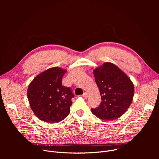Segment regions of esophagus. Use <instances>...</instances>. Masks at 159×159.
Here are the masks:
<instances>
[{
    "label": "esophagus",
    "mask_w": 159,
    "mask_h": 159,
    "mask_svg": "<svg viewBox=\"0 0 159 159\" xmlns=\"http://www.w3.org/2000/svg\"><path fill=\"white\" fill-rule=\"evenodd\" d=\"M89 96V94L87 93H84L83 94H82V97L85 98H87Z\"/></svg>",
    "instance_id": "obj_1"
}]
</instances>
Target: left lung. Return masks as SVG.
Wrapping results in <instances>:
<instances>
[{
  "mask_svg": "<svg viewBox=\"0 0 159 159\" xmlns=\"http://www.w3.org/2000/svg\"><path fill=\"white\" fill-rule=\"evenodd\" d=\"M101 96L99 107L91 109L98 118L112 121L119 118L131 105L134 92L133 82L116 65L105 62L93 70Z\"/></svg>",
  "mask_w": 159,
  "mask_h": 159,
  "instance_id": "1",
  "label": "left lung"
}]
</instances>
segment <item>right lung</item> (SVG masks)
Wrapping results in <instances>:
<instances>
[{
    "label": "right lung",
    "mask_w": 159,
    "mask_h": 159,
    "mask_svg": "<svg viewBox=\"0 0 159 159\" xmlns=\"http://www.w3.org/2000/svg\"><path fill=\"white\" fill-rule=\"evenodd\" d=\"M66 70L50 68L34 78L28 89V98L34 115L44 122L55 123L69 115L74 97L70 87L62 85Z\"/></svg>",
    "instance_id": "add662e5"
}]
</instances>
